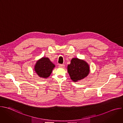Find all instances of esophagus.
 Masks as SVG:
<instances>
[{
	"mask_svg": "<svg viewBox=\"0 0 123 123\" xmlns=\"http://www.w3.org/2000/svg\"><path fill=\"white\" fill-rule=\"evenodd\" d=\"M59 67L60 68H64L65 67V65L64 64H59Z\"/></svg>",
	"mask_w": 123,
	"mask_h": 123,
	"instance_id": "esophagus-1",
	"label": "esophagus"
}]
</instances>
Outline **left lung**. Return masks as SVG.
Here are the masks:
<instances>
[{
	"label": "left lung",
	"mask_w": 123,
	"mask_h": 123,
	"mask_svg": "<svg viewBox=\"0 0 123 123\" xmlns=\"http://www.w3.org/2000/svg\"><path fill=\"white\" fill-rule=\"evenodd\" d=\"M90 67L85 61L77 58H73L68 66V72L74 82L84 79L90 73Z\"/></svg>",
	"instance_id": "8db88e82"
}]
</instances>
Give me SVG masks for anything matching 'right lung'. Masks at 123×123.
<instances>
[{
  "label": "right lung",
  "mask_w": 123,
  "mask_h": 123,
  "mask_svg": "<svg viewBox=\"0 0 123 123\" xmlns=\"http://www.w3.org/2000/svg\"><path fill=\"white\" fill-rule=\"evenodd\" d=\"M55 67V65L49 58L43 57L37 62L34 71L40 77L47 78L50 76Z\"/></svg>",
  "instance_id": "right-lung-1"
}]
</instances>
